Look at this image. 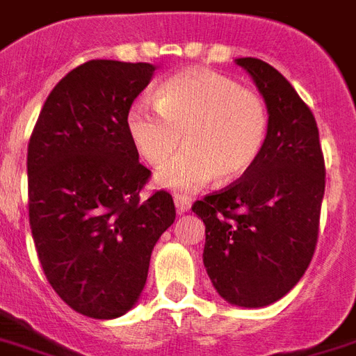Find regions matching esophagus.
Returning <instances> with one entry per match:
<instances>
[{
    "label": "esophagus",
    "mask_w": 356,
    "mask_h": 356,
    "mask_svg": "<svg viewBox=\"0 0 356 356\" xmlns=\"http://www.w3.org/2000/svg\"><path fill=\"white\" fill-rule=\"evenodd\" d=\"M175 204H176V212L178 213H186L191 208V200L186 199V197H175Z\"/></svg>",
    "instance_id": "obj_1"
}]
</instances>
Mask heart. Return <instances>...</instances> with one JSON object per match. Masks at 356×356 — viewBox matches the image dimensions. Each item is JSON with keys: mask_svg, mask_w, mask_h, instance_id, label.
<instances>
[{"mask_svg": "<svg viewBox=\"0 0 356 356\" xmlns=\"http://www.w3.org/2000/svg\"><path fill=\"white\" fill-rule=\"evenodd\" d=\"M127 131L144 161L161 167L159 188L191 193L216 178L231 184L250 170L264 148L268 111L263 97L225 74L184 71L157 88L154 103L131 106Z\"/></svg>", "mask_w": 356, "mask_h": 356, "instance_id": "b5f03b06", "label": "heart"}]
</instances>
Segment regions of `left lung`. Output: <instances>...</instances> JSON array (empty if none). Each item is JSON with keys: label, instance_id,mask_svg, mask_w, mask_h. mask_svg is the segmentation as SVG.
I'll return each instance as SVG.
<instances>
[{"label": "left lung", "instance_id": "1", "mask_svg": "<svg viewBox=\"0 0 356 356\" xmlns=\"http://www.w3.org/2000/svg\"><path fill=\"white\" fill-rule=\"evenodd\" d=\"M236 63L266 103V143L240 180L191 210L207 227L202 261L219 296L263 308L287 295L314 257L325 159L314 114L289 80L257 58Z\"/></svg>", "mask_w": 356, "mask_h": 356}]
</instances>
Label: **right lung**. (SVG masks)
<instances>
[{"label": "right lung", "mask_w": 356, "mask_h": 356, "mask_svg": "<svg viewBox=\"0 0 356 356\" xmlns=\"http://www.w3.org/2000/svg\"><path fill=\"white\" fill-rule=\"evenodd\" d=\"M156 65L92 60L56 84L28 144L29 227L48 283L93 319L129 312L152 250L175 223L167 191L143 200L149 178L127 114Z\"/></svg>", "instance_id": "obj_1"}]
</instances>
